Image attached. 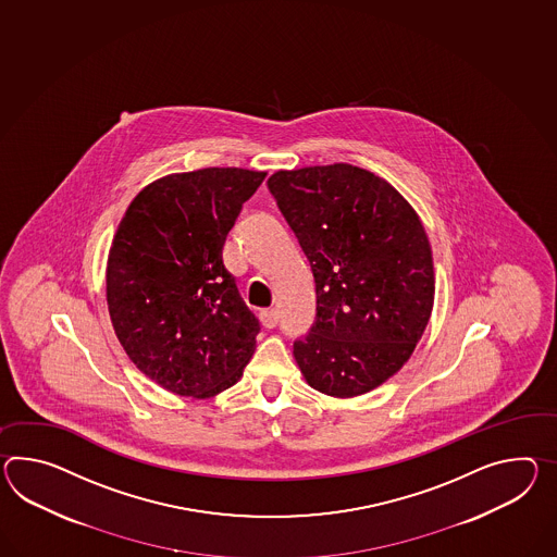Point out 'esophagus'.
Segmentation results:
<instances>
[{
	"label": "esophagus",
	"mask_w": 557,
	"mask_h": 557,
	"mask_svg": "<svg viewBox=\"0 0 557 557\" xmlns=\"http://www.w3.org/2000/svg\"><path fill=\"white\" fill-rule=\"evenodd\" d=\"M259 318H261V324H263V326L275 327L277 326V318H280V313H277L275 308H270V310H261Z\"/></svg>",
	"instance_id": "obj_1"
}]
</instances>
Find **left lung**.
<instances>
[{
  "label": "left lung",
  "instance_id": "obj_1",
  "mask_svg": "<svg viewBox=\"0 0 557 557\" xmlns=\"http://www.w3.org/2000/svg\"><path fill=\"white\" fill-rule=\"evenodd\" d=\"M268 189L315 282V320L294 342L299 370L330 396L376 388L410 358L433 312L421 219L386 181L352 164L277 171Z\"/></svg>",
  "mask_w": 557,
  "mask_h": 557
}]
</instances>
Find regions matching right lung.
I'll list each match as a JSON object with an SVG mask.
<instances>
[{
    "mask_svg": "<svg viewBox=\"0 0 557 557\" xmlns=\"http://www.w3.org/2000/svg\"><path fill=\"white\" fill-rule=\"evenodd\" d=\"M263 178L219 166L159 178L136 195L114 235L112 326L135 367L171 393H221L256 350L261 326L223 263V245Z\"/></svg>",
    "mask_w": 557,
    "mask_h": 557,
    "instance_id": "add662e5",
    "label": "right lung"
}]
</instances>
